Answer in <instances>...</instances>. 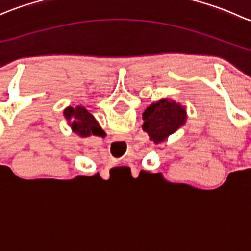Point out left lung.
<instances>
[{
  "label": "left lung",
  "mask_w": 251,
  "mask_h": 251,
  "mask_svg": "<svg viewBox=\"0 0 251 251\" xmlns=\"http://www.w3.org/2000/svg\"><path fill=\"white\" fill-rule=\"evenodd\" d=\"M143 120V130L148 132L151 140L158 143L183 125L186 121V109L178 103L164 98L144 110Z\"/></svg>",
  "instance_id": "obj_1"
}]
</instances>
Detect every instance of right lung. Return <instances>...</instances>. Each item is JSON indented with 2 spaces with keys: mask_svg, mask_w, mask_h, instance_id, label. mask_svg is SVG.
Masks as SVG:
<instances>
[{
  "mask_svg": "<svg viewBox=\"0 0 251 251\" xmlns=\"http://www.w3.org/2000/svg\"><path fill=\"white\" fill-rule=\"evenodd\" d=\"M68 120H72V128L81 137L90 136H102V128L100 127L96 119L82 107H69L64 110Z\"/></svg>",
  "mask_w": 251,
  "mask_h": 251,
  "instance_id": "1",
  "label": "right lung"
}]
</instances>
